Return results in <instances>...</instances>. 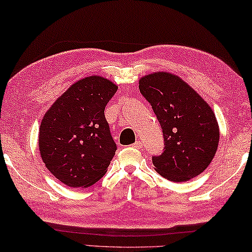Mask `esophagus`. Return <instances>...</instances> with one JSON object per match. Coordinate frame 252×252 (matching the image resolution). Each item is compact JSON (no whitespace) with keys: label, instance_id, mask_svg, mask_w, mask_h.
<instances>
[{"label":"esophagus","instance_id":"obj_1","mask_svg":"<svg viewBox=\"0 0 252 252\" xmlns=\"http://www.w3.org/2000/svg\"><path fill=\"white\" fill-rule=\"evenodd\" d=\"M142 142H139V140H137V142H135L133 145H131V147H134V148H136V149H139V148H142Z\"/></svg>","mask_w":252,"mask_h":252}]
</instances>
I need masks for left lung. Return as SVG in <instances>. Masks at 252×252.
Wrapping results in <instances>:
<instances>
[{"instance_id":"8db88e82","label":"left lung","mask_w":252,"mask_h":252,"mask_svg":"<svg viewBox=\"0 0 252 252\" xmlns=\"http://www.w3.org/2000/svg\"><path fill=\"white\" fill-rule=\"evenodd\" d=\"M139 91L152 105L164 134V152L153 157L155 170L174 183L200 175L214 159L220 138L209 104L169 72L145 75L139 79Z\"/></svg>"}]
</instances>
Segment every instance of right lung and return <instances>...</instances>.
Wrapping results in <instances>:
<instances>
[{
	"instance_id": "1",
	"label": "right lung",
	"mask_w": 252,
	"mask_h": 252,
	"mask_svg": "<svg viewBox=\"0 0 252 252\" xmlns=\"http://www.w3.org/2000/svg\"><path fill=\"white\" fill-rule=\"evenodd\" d=\"M117 85L98 75L75 82L43 116L38 149L61 183L87 188L107 171L116 152L104 110Z\"/></svg>"
}]
</instances>
